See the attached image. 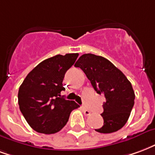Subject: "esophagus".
Masks as SVG:
<instances>
[{"instance_id": "obj_1", "label": "esophagus", "mask_w": 155, "mask_h": 155, "mask_svg": "<svg viewBox=\"0 0 155 155\" xmlns=\"http://www.w3.org/2000/svg\"><path fill=\"white\" fill-rule=\"evenodd\" d=\"M82 110H83L84 114L85 116H89L90 114H91V112H90L89 110L87 109V108H85V107H83V108H82Z\"/></svg>"}]
</instances>
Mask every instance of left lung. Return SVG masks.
I'll list each match as a JSON object with an SVG mask.
<instances>
[{
	"instance_id": "8db88e82",
	"label": "left lung",
	"mask_w": 155,
	"mask_h": 155,
	"mask_svg": "<svg viewBox=\"0 0 155 155\" xmlns=\"http://www.w3.org/2000/svg\"><path fill=\"white\" fill-rule=\"evenodd\" d=\"M75 67L86 74L90 83L99 94H104V125L96 129L99 133H113L127 123L134 106L135 92L131 84L122 72L109 61L94 54L82 55Z\"/></svg>"
}]
</instances>
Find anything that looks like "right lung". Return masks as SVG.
I'll use <instances>...</instances> for the list:
<instances>
[{
	"mask_svg": "<svg viewBox=\"0 0 155 155\" xmlns=\"http://www.w3.org/2000/svg\"><path fill=\"white\" fill-rule=\"evenodd\" d=\"M78 53L57 55L40 62L28 74L18 93L20 112L37 132L54 134L67 123L72 111L79 107L74 101L61 95L67 70Z\"/></svg>",
	"mask_w": 155,
	"mask_h": 155,
	"instance_id": "add662e5",
	"label": "right lung"
}]
</instances>
